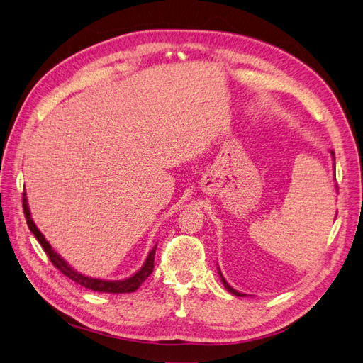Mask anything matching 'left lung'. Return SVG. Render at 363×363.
I'll list each match as a JSON object with an SVG mask.
<instances>
[{
    "label": "left lung",
    "mask_w": 363,
    "mask_h": 363,
    "mask_svg": "<svg viewBox=\"0 0 363 363\" xmlns=\"http://www.w3.org/2000/svg\"><path fill=\"white\" fill-rule=\"evenodd\" d=\"M330 155H332V157H333V160H335V152L333 151H330ZM219 276H221V281H223V284L225 286V289L228 291V292H232L233 295H236V296H244L245 294H240V292H238L236 289H233L232 286H230V284L225 281V279L223 277V274H221V271H219Z\"/></svg>",
    "instance_id": "8db88e82"
}]
</instances>
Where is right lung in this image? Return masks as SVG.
Returning <instances> with one entry per match:
<instances>
[{
	"label": "right lung",
	"instance_id": "1",
	"mask_svg": "<svg viewBox=\"0 0 363 363\" xmlns=\"http://www.w3.org/2000/svg\"><path fill=\"white\" fill-rule=\"evenodd\" d=\"M23 207H24V215H26V219H27V225L30 228V232L36 236V239L39 240V244L42 245L43 251L47 252L51 263L54 267H56L63 276H67L68 279H71L72 281L82 284V286L91 289V291H95V292H106V294H125V292H135L136 289H139V286L142 283H144L147 280V277L150 276V274L152 272V268H155V252H156V247H152V250L150 251V255L145 260L144 265H142V268L133 274V276L128 277V279H124V280H101V279H92V277H87L84 276V274H80L77 272L74 268H71L67 262H65L56 251L52 250V247L48 244V240L45 239V236H43L39 228L36 227V224L33 223L31 219V213H30V208H28V204H27V194L24 191L23 194Z\"/></svg>",
	"mask_w": 363,
	"mask_h": 363
}]
</instances>
